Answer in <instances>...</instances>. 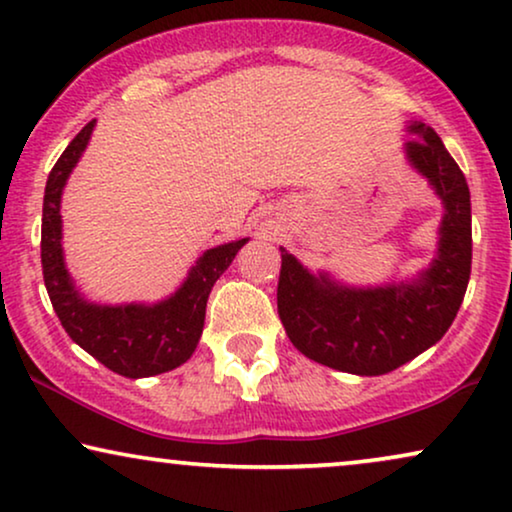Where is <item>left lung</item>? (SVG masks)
<instances>
[{
	"instance_id": "left-lung-1",
	"label": "left lung",
	"mask_w": 512,
	"mask_h": 512,
	"mask_svg": "<svg viewBox=\"0 0 512 512\" xmlns=\"http://www.w3.org/2000/svg\"><path fill=\"white\" fill-rule=\"evenodd\" d=\"M405 142L414 168L445 203L438 255L407 283L349 288L311 274L281 248L278 316L306 358L339 372L379 377L431 349L449 330L466 295L473 257L470 192L461 168L431 126L414 121Z\"/></svg>"
}]
</instances>
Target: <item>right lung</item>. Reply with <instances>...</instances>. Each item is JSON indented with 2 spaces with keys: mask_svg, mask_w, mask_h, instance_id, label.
<instances>
[{
  "mask_svg": "<svg viewBox=\"0 0 512 512\" xmlns=\"http://www.w3.org/2000/svg\"><path fill=\"white\" fill-rule=\"evenodd\" d=\"M95 119L81 128L49 173L42 213V269L53 311L81 349L128 379L154 377L192 358L203 332L208 295L248 238L210 248L196 260L187 281L159 304H93L70 278L63 257L60 196L72 168L91 140Z\"/></svg>",
  "mask_w": 512,
  "mask_h": 512,
  "instance_id": "add662e5",
  "label": "right lung"
}]
</instances>
